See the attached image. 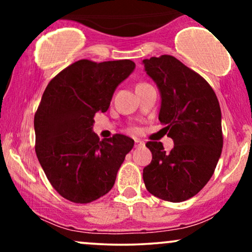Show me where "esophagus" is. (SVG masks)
Returning <instances> with one entry per match:
<instances>
[{"mask_svg": "<svg viewBox=\"0 0 252 252\" xmlns=\"http://www.w3.org/2000/svg\"><path fill=\"white\" fill-rule=\"evenodd\" d=\"M143 146H144V142H143V141L135 140V147H136V148H138V147H143Z\"/></svg>", "mask_w": 252, "mask_h": 252, "instance_id": "esophagus-1", "label": "esophagus"}]
</instances>
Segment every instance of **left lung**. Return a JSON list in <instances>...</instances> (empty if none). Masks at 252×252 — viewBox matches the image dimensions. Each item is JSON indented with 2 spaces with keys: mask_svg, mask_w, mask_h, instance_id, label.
Listing matches in <instances>:
<instances>
[{
  "mask_svg": "<svg viewBox=\"0 0 252 252\" xmlns=\"http://www.w3.org/2000/svg\"><path fill=\"white\" fill-rule=\"evenodd\" d=\"M144 71L161 96L158 120L174 148L149 141L153 160L143 169L149 193L181 202L204 189L215 173L222 148L221 111L210 84L172 56L143 60Z\"/></svg>",
  "mask_w": 252,
  "mask_h": 252,
  "instance_id": "8db88e82",
  "label": "left lung"
}]
</instances>
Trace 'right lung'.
I'll list each match as a JSON object with an SVG mask.
<instances>
[{"instance_id":"1","label":"right lung","mask_w":252,"mask_h":252,"mask_svg":"<svg viewBox=\"0 0 252 252\" xmlns=\"http://www.w3.org/2000/svg\"><path fill=\"white\" fill-rule=\"evenodd\" d=\"M135 68L131 60H78L48 83L34 116L35 153L53 189L72 202L88 204L114 186L134 140L116 134L100 141L96 112H105L115 90Z\"/></svg>"}]
</instances>
